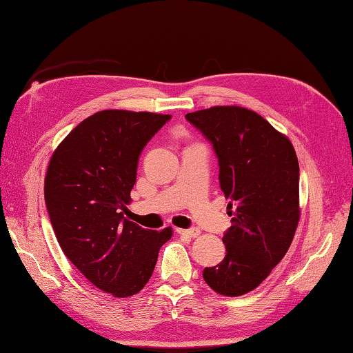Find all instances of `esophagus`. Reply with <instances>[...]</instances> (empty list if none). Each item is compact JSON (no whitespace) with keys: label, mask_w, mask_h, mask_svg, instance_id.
<instances>
[{"label":"esophagus","mask_w":353,"mask_h":353,"mask_svg":"<svg viewBox=\"0 0 353 353\" xmlns=\"http://www.w3.org/2000/svg\"><path fill=\"white\" fill-rule=\"evenodd\" d=\"M176 232L179 235L183 236H189V238H195L199 235V229L192 228V229H176Z\"/></svg>","instance_id":"34e87169"}]
</instances>
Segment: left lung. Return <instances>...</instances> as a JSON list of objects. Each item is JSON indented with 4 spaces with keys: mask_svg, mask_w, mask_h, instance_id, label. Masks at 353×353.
Listing matches in <instances>:
<instances>
[{
    "mask_svg": "<svg viewBox=\"0 0 353 353\" xmlns=\"http://www.w3.org/2000/svg\"><path fill=\"white\" fill-rule=\"evenodd\" d=\"M185 119L212 144L232 225L225 256L203 278L221 295L258 288L281 261L300 219V165L292 143L255 112L216 105Z\"/></svg>",
    "mask_w": 353,
    "mask_h": 353,
    "instance_id": "1",
    "label": "left lung"
}]
</instances>
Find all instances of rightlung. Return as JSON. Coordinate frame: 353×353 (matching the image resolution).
<instances>
[{
    "label": "right lung",
    "mask_w": 353,
    "mask_h": 353,
    "mask_svg": "<svg viewBox=\"0 0 353 353\" xmlns=\"http://www.w3.org/2000/svg\"><path fill=\"white\" fill-rule=\"evenodd\" d=\"M170 115L101 110L65 137L50 158L44 199L64 255L114 296L138 294L172 229H143L123 216L138 158Z\"/></svg>",
    "instance_id": "right-lung-1"
}]
</instances>
